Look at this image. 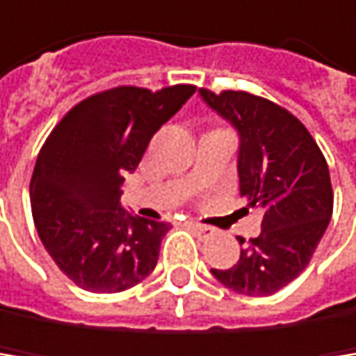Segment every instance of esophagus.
I'll return each mask as SVG.
<instances>
[{
  "label": "esophagus",
  "mask_w": 356,
  "mask_h": 356,
  "mask_svg": "<svg viewBox=\"0 0 356 356\" xmlns=\"http://www.w3.org/2000/svg\"><path fill=\"white\" fill-rule=\"evenodd\" d=\"M188 226L192 228V232H194V235H198V237H209V235H213V232H216V228H211V226H202V224H198V222H190Z\"/></svg>",
  "instance_id": "34e87169"
}]
</instances>
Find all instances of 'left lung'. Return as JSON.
Returning <instances> with one entry per match:
<instances>
[{
    "instance_id": "8db88e82",
    "label": "left lung",
    "mask_w": 356,
    "mask_h": 356,
    "mask_svg": "<svg viewBox=\"0 0 356 356\" xmlns=\"http://www.w3.org/2000/svg\"><path fill=\"white\" fill-rule=\"evenodd\" d=\"M200 98L239 134V192L265 211L261 235L241 250L237 265L211 269L226 289L267 297L289 286L316 252L333 213L329 166L307 128L286 108L248 91ZM239 243H245L239 237Z\"/></svg>"
}]
</instances>
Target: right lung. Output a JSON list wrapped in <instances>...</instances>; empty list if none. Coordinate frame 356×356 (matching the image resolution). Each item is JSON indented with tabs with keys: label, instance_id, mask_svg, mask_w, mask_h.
I'll return each mask as SVG.
<instances>
[{
	"label": "right lung",
	"instance_id": "right-lung-1",
	"mask_svg": "<svg viewBox=\"0 0 356 356\" xmlns=\"http://www.w3.org/2000/svg\"><path fill=\"white\" fill-rule=\"evenodd\" d=\"M194 91H100L67 111L40 149L29 184L33 224L55 265L83 291L121 293L156 269L170 224L128 213L121 184Z\"/></svg>",
	"mask_w": 356,
	"mask_h": 356
}]
</instances>
